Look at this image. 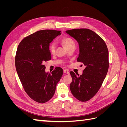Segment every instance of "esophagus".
I'll return each mask as SVG.
<instances>
[{
    "label": "esophagus",
    "mask_w": 127,
    "mask_h": 127,
    "mask_svg": "<svg viewBox=\"0 0 127 127\" xmlns=\"http://www.w3.org/2000/svg\"><path fill=\"white\" fill-rule=\"evenodd\" d=\"M64 74H67V75H69V72L68 71V70H64Z\"/></svg>",
    "instance_id": "1"
}]
</instances>
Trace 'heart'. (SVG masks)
<instances>
[{
    "instance_id": "obj_1",
    "label": "heart",
    "mask_w": 127,
    "mask_h": 127,
    "mask_svg": "<svg viewBox=\"0 0 127 127\" xmlns=\"http://www.w3.org/2000/svg\"><path fill=\"white\" fill-rule=\"evenodd\" d=\"M61 42L65 46L67 49L70 48L72 47H75L76 43L71 37H64L62 40H61ZM56 44L55 42H52L49 45V51L51 53H54L56 51Z\"/></svg>"
}]
</instances>
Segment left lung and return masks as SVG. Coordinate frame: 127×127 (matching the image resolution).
<instances>
[{
	"label": "left lung",
	"instance_id": "obj_1",
	"mask_svg": "<svg viewBox=\"0 0 127 127\" xmlns=\"http://www.w3.org/2000/svg\"><path fill=\"white\" fill-rule=\"evenodd\" d=\"M66 32L78 42L77 61L86 66L80 76L70 72L72 79L70 89L78 100L86 102L97 93L106 76L109 66L108 49L104 41L91 30L77 29Z\"/></svg>",
	"mask_w": 127,
	"mask_h": 127
}]
</instances>
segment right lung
I'll list each match as a JSON object with an SVG mask.
<instances>
[{"mask_svg": "<svg viewBox=\"0 0 127 127\" xmlns=\"http://www.w3.org/2000/svg\"><path fill=\"white\" fill-rule=\"evenodd\" d=\"M60 31L41 30L25 37L19 44L15 67L24 91L34 101L44 103L54 95L63 74L57 67L51 74L45 72L44 63L51 60L49 44L61 34Z\"/></svg>", "mask_w": 127, "mask_h": 127, "instance_id": "add662e5", "label": "right lung"}]
</instances>
